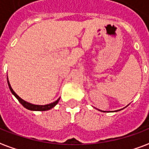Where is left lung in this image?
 <instances>
[{
    "instance_id": "1",
    "label": "left lung",
    "mask_w": 149,
    "mask_h": 149,
    "mask_svg": "<svg viewBox=\"0 0 149 149\" xmlns=\"http://www.w3.org/2000/svg\"><path fill=\"white\" fill-rule=\"evenodd\" d=\"M103 112H105V111H103Z\"/></svg>"
}]
</instances>
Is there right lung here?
Wrapping results in <instances>:
<instances>
[{"label": "right lung", "instance_id": "obj_1", "mask_svg": "<svg viewBox=\"0 0 149 149\" xmlns=\"http://www.w3.org/2000/svg\"><path fill=\"white\" fill-rule=\"evenodd\" d=\"M8 80V87H9V89L11 92L13 93V95H14V96L16 97V99L19 100V102L21 103L22 105L24 106V107L27 110H30V111H48V110H50L51 108H53L54 107L58 104V101L60 100V98L56 100L55 102H51L49 104H47V105H35V104H32V103H30V102L25 101V100H22L20 97L18 95L16 94L15 91H13V89L12 88V87L10 85L9 81H8V79L7 78Z\"/></svg>", "mask_w": 149, "mask_h": 149}]
</instances>
